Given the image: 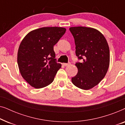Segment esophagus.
<instances>
[{"label":"esophagus","mask_w":125,"mask_h":125,"mask_svg":"<svg viewBox=\"0 0 125 125\" xmlns=\"http://www.w3.org/2000/svg\"><path fill=\"white\" fill-rule=\"evenodd\" d=\"M62 65H64V66H66L69 65H70V63H63Z\"/></svg>","instance_id":"34e87169"}]
</instances>
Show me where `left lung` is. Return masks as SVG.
I'll return each instance as SVG.
<instances>
[{
    "label": "left lung",
    "mask_w": 125,
    "mask_h": 125,
    "mask_svg": "<svg viewBox=\"0 0 125 125\" xmlns=\"http://www.w3.org/2000/svg\"><path fill=\"white\" fill-rule=\"evenodd\" d=\"M74 39L78 73L72 78L75 86L89 90L104 78L110 62V51L105 37L98 30L85 27H71Z\"/></svg>",
    "instance_id": "left-lung-1"
}]
</instances>
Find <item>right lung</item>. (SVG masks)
Instances as JSON below:
<instances>
[{"label":"right lung","mask_w":125,"mask_h":125,"mask_svg":"<svg viewBox=\"0 0 125 125\" xmlns=\"http://www.w3.org/2000/svg\"><path fill=\"white\" fill-rule=\"evenodd\" d=\"M65 31L62 27H42L29 32L21 41L18 64L21 76L31 86L42 88L53 81L61 67L55 59L53 46Z\"/></svg>","instance_id":"obj_1"}]
</instances>
